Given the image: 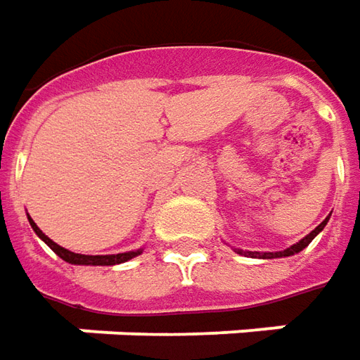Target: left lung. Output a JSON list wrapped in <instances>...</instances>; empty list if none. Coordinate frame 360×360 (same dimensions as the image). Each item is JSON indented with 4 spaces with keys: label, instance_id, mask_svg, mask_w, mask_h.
Masks as SVG:
<instances>
[{
    "label": "left lung",
    "instance_id": "1",
    "mask_svg": "<svg viewBox=\"0 0 360 360\" xmlns=\"http://www.w3.org/2000/svg\"><path fill=\"white\" fill-rule=\"evenodd\" d=\"M328 217H330V215H328ZM328 217L325 219V221H323V223H321L319 227H315V229L311 231V233H309V235H307L304 239H301V241L297 243V245H291V247H289V249H285V251H277V253H257V251H249L247 255H249V257H255V259H279V257H291V255L299 253V251H303L304 247H307L309 243L315 239V237L319 235V233H321V231L325 229V225H327ZM239 253H241V251H239Z\"/></svg>",
    "mask_w": 360,
    "mask_h": 360
}]
</instances>
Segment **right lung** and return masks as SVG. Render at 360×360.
<instances>
[{
  "label": "right lung",
  "instance_id": "add662e5",
  "mask_svg": "<svg viewBox=\"0 0 360 360\" xmlns=\"http://www.w3.org/2000/svg\"><path fill=\"white\" fill-rule=\"evenodd\" d=\"M30 223H32L33 231L37 233V237L45 241L49 247H51V251L56 255H59L63 261H68L71 265H119V263H125V261H129L133 257H137V255L141 253V251H129V253H117V255H79V253H71L68 249H63V247H59L57 243H53L47 235H45L44 231L39 229L35 223H33V219L30 217Z\"/></svg>",
  "mask_w": 360,
  "mask_h": 360
}]
</instances>
